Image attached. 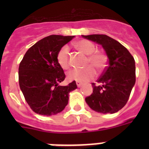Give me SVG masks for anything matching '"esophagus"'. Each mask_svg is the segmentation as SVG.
I'll return each mask as SVG.
<instances>
[{"label":"esophagus","instance_id":"esophagus-1","mask_svg":"<svg viewBox=\"0 0 149 149\" xmlns=\"http://www.w3.org/2000/svg\"><path fill=\"white\" fill-rule=\"evenodd\" d=\"M76 84H77V86H78V87H79V86H81V83H80V82H79V81H77L76 82Z\"/></svg>","mask_w":149,"mask_h":149}]
</instances>
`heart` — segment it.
I'll use <instances>...</instances> for the list:
<instances>
[{
	"label": "heart",
	"instance_id": "obj_1",
	"mask_svg": "<svg viewBox=\"0 0 149 149\" xmlns=\"http://www.w3.org/2000/svg\"><path fill=\"white\" fill-rule=\"evenodd\" d=\"M75 47L78 51L85 54L87 56L86 65H92L97 69L98 72H101L107 64V56L102 52L96 51L95 45L88 40H79L75 43ZM57 62L58 65L64 70H68L70 66V56H69V48L64 45L58 50L57 53ZM95 70L90 65L79 70L75 69L70 71L67 75L69 80L76 81H86L92 79L95 76Z\"/></svg>",
	"mask_w": 149,
	"mask_h": 149
}]
</instances>
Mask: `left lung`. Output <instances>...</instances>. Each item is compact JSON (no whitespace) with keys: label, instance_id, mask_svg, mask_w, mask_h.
<instances>
[{"label":"left lung","instance_id":"8db88e82","mask_svg":"<svg viewBox=\"0 0 149 149\" xmlns=\"http://www.w3.org/2000/svg\"><path fill=\"white\" fill-rule=\"evenodd\" d=\"M102 45L108 57L97 86L92 84L93 93L85 100L92 110L102 113H113L127 104L135 84V62L126 48L106 35L82 36Z\"/></svg>","mask_w":149,"mask_h":149}]
</instances>
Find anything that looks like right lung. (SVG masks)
<instances>
[{"mask_svg":"<svg viewBox=\"0 0 149 149\" xmlns=\"http://www.w3.org/2000/svg\"><path fill=\"white\" fill-rule=\"evenodd\" d=\"M73 38L47 36L32 45L20 63V88L35 113L46 116L59 113L67 105L70 91L77 88L75 80L67 86L58 85L65 75L57 62V53Z\"/></svg>","mask_w":149,"mask_h":149,"instance_id":"obj_1","label":"right lung"}]
</instances>
